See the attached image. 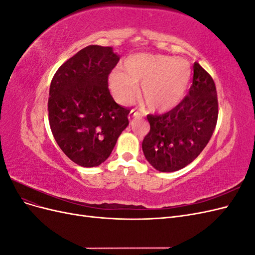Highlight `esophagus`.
Returning <instances> with one entry per match:
<instances>
[{
  "label": "esophagus",
  "instance_id": "1",
  "mask_svg": "<svg viewBox=\"0 0 255 255\" xmlns=\"http://www.w3.org/2000/svg\"><path fill=\"white\" fill-rule=\"evenodd\" d=\"M140 113L139 112H137V111H135V110H132L129 112V114H128V119L129 120H132V119H134V118H137V117H140Z\"/></svg>",
  "mask_w": 255,
  "mask_h": 255
}]
</instances>
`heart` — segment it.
Listing matches in <instances>:
<instances>
[{"mask_svg": "<svg viewBox=\"0 0 255 255\" xmlns=\"http://www.w3.org/2000/svg\"><path fill=\"white\" fill-rule=\"evenodd\" d=\"M123 70L116 69L109 78L112 94L121 104L141 96L154 112L170 111L186 95L192 79L188 60L160 54H135L126 59Z\"/></svg>", "mask_w": 255, "mask_h": 255, "instance_id": "heart-1", "label": "heart"}]
</instances>
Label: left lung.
<instances>
[{
	"instance_id": "obj_1",
	"label": "left lung",
	"mask_w": 255,
	"mask_h": 255,
	"mask_svg": "<svg viewBox=\"0 0 255 255\" xmlns=\"http://www.w3.org/2000/svg\"><path fill=\"white\" fill-rule=\"evenodd\" d=\"M146 119L150 132L142 141L146 160L160 172L186 167L203 151L217 123L218 99L212 76L195 63L192 85L183 101Z\"/></svg>"
}]
</instances>
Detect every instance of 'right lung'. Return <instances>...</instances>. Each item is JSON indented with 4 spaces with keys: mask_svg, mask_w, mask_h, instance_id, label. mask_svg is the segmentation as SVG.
Returning <instances> with one entry per match:
<instances>
[{
    "mask_svg": "<svg viewBox=\"0 0 255 255\" xmlns=\"http://www.w3.org/2000/svg\"><path fill=\"white\" fill-rule=\"evenodd\" d=\"M119 59L112 47L88 45L53 76L48 101L52 134L79 166L101 165L128 126L129 110L116 103L109 89V75Z\"/></svg>",
    "mask_w": 255,
    "mask_h": 255,
    "instance_id": "right-lung-1",
    "label": "right lung"
}]
</instances>
